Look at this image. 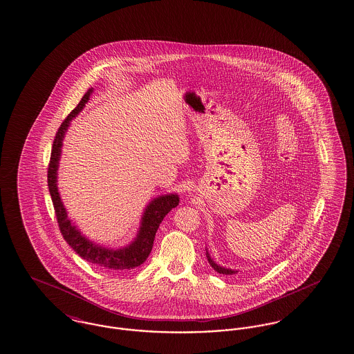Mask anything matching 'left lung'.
<instances>
[{
  "instance_id": "8db88e82",
  "label": "left lung",
  "mask_w": 354,
  "mask_h": 354,
  "mask_svg": "<svg viewBox=\"0 0 354 354\" xmlns=\"http://www.w3.org/2000/svg\"><path fill=\"white\" fill-rule=\"evenodd\" d=\"M205 254H207V260H208V263H209V265L212 266L213 269L217 272V273L220 274H226V275H232V274H236L238 273V270H232V269H229V268H223V266H221V265H218L217 263H214L213 261L212 257H211V254H209V252H208V250L205 248Z\"/></svg>"
}]
</instances>
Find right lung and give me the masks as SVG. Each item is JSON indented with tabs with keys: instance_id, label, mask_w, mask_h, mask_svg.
Instances as JSON below:
<instances>
[{
	"instance_id": "add662e5",
	"label": "right lung",
	"mask_w": 354,
	"mask_h": 354,
	"mask_svg": "<svg viewBox=\"0 0 354 354\" xmlns=\"http://www.w3.org/2000/svg\"><path fill=\"white\" fill-rule=\"evenodd\" d=\"M91 93L93 88L84 94L79 104L72 110L67 119L62 122L59 129L55 134L48 169V186L62 235L64 241L71 245L72 250L77 253L81 259L103 269L129 270L146 261V259L151 252L155 234L159 229V225L162 223V218L172 211V208H176L178 205L180 198L177 194H165L153 198L143 211L141 225L136 238L128 245L120 248H109L91 242V239L86 238L80 232V229H77V226L72 223L71 218L68 217V213L64 208V204L62 202L57 186L58 167L61 160L62 146L66 131L68 129L72 119H75L84 110L85 104L91 100Z\"/></svg>"
}]
</instances>
